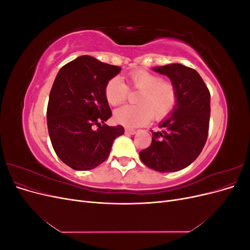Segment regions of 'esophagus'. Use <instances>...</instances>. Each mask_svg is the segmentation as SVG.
Listing matches in <instances>:
<instances>
[{
	"label": "esophagus",
	"mask_w": 250,
	"mask_h": 250,
	"mask_svg": "<svg viewBox=\"0 0 250 250\" xmlns=\"http://www.w3.org/2000/svg\"><path fill=\"white\" fill-rule=\"evenodd\" d=\"M125 133H127V134H135V133H137V131H135L134 129H130V128H126Z\"/></svg>",
	"instance_id": "34e87169"
}]
</instances>
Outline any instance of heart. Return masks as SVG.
<instances>
[{
  "label": "heart",
  "mask_w": 250,
  "mask_h": 250,
  "mask_svg": "<svg viewBox=\"0 0 250 250\" xmlns=\"http://www.w3.org/2000/svg\"><path fill=\"white\" fill-rule=\"evenodd\" d=\"M128 84L139 89L135 97L137 105H125L113 112L115 122L128 128L147 124L152 119L163 120L168 117L177 104V89L171 81L145 70L134 71L128 76ZM128 88L120 77H113L106 83L104 96L108 104L116 106L125 101Z\"/></svg>",
  "instance_id": "heart-1"
}]
</instances>
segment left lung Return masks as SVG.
<instances>
[{"mask_svg": "<svg viewBox=\"0 0 250 250\" xmlns=\"http://www.w3.org/2000/svg\"><path fill=\"white\" fill-rule=\"evenodd\" d=\"M166 75L177 89V104L152 132L151 145L140 151L141 161L150 169L166 173L190 166L202 151L208 133L210 95L200 75L180 63L152 69Z\"/></svg>", "mask_w": 250, "mask_h": 250, "instance_id": "obj_1", "label": "left lung"}]
</instances>
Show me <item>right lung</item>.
<instances>
[{
    "mask_svg": "<svg viewBox=\"0 0 250 250\" xmlns=\"http://www.w3.org/2000/svg\"><path fill=\"white\" fill-rule=\"evenodd\" d=\"M120 71L83 55L63 65L53 83L47 110L50 140L57 156L74 170L98 167L124 134L123 126L105 124L111 110L104 88Z\"/></svg>",
    "mask_w": 250,
    "mask_h": 250,
    "instance_id": "obj_1",
    "label": "right lung"
}]
</instances>
